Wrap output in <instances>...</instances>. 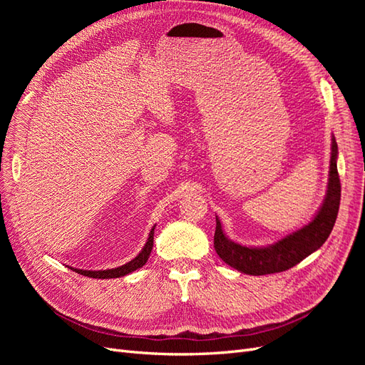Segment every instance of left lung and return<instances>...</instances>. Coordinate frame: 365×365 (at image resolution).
I'll use <instances>...</instances> for the list:
<instances>
[{"label": "left lung", "mask_w": 365, "mask_h": 365, "mask_svg": "<svg viewBox=\"0 0 365 365\" xmlns=\"http://www.w3.org/2000/svg\"><path fill=\"white\" fill-rule=\"evenodd\" d=\"M338 145L332 137V157L326 200L317 216L302 230L286 236L267 248H248L235 244L224 235L219 219L216 217L215 250L217 256L235 269L250 275H264L282 272L295 267L322 247L334 230L341 201V182L336 169Z\"/></svg>", "instance_id": "8db88e82"}]
</instances>
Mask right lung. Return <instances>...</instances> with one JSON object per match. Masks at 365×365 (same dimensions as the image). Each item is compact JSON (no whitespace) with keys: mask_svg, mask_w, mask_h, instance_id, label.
<instances>
[{"mask_svg":"<svg viewBox=\"0 0 365 365\" xmlns=\"http://www.w3.org/2000/svg\"><path fill=\"white\" fill-rule=\"evenodd\" d=\"M153 230H155V227L150 230V235H149V239L146 242L145 248L141 250V252L138 254V256L134 260L128 262L126 264H123V267H118V268H114V269H105V271H83V269H76V268H71V269L76 271L77 274L85 275V277H93V279H117V277H123V275L141 268L143 264L148 262V259L150 256L152 247H153Z\"/></svg>","mask_w":365,"mask_h":365,"instance_id":"right-lung-1","label":"right lung"}]
</instances>
